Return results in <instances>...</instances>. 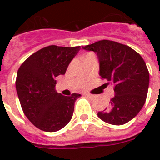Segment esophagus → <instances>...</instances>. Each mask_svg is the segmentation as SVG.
Segmentation results:
<instances>
[{"label": "esophagus", "instance_id": "1", "mask_svg": "<svg viewBox=\"0 0 160 160\" xmlns=\"http://www.w3.org/2000/svg\"><path fill=\"white\" fill-rule=\"evenodd\" d=\"M85 96H87L88 98H90V100H93L94 98H95V95H89V94H86Z\"/></svg>", "mask_w": 160, "mask_h": 160}]
</instances>
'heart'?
<instances>
[{
    "label": "heart",
    "mask_w": 160,
    "mask_h": 160,
    "mask_svg": "<svg viewBox=\"0 0 160 160\" xmlns=\"http://www.w3.org/2000/svg\"><path fill=\"white\" fill-rule=\"evenodd\" d=\"M92 55V54H89V55H87L86 56H88V55Z\"/></svg>",
    "instance_id": "b5f03b06"
}]
</instances>
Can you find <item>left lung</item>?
I'll return each instance as SVG.
<instances>
[{
	"instance_id": "left-lung-1",
	"label": "left lung",
	"mask_w": 160,
	"mask_h": 160,
	"mask_svg": "<svg viewBox=\"0 0 160 160\" xmlns=\"http://www.w3.org/2000/svg\"><path fill=\"white\" fill-rule=\"evenodd\" d=\"M97 55L102 79L114 85L110 105L98 117L114 125H122L136 116L146 100L149 74L141 55L129 46L103 40L82 46Z\"/></svg>"
}]
</instances>
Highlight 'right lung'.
<instances>
[{
    "label": "right lung",
    "mask_w": 160,
    "mask_h": 160,
    "mask_svg": "<svg viewBox=\"0 0 160 160\" xmlns=\"http://www.w3.org/2000/svg\"><path fill=\"white\" fill-rule=\"evenodd\" d=\"M80 49L47 46L27 58L17 71L16 89L24 114L43 131H58L72 118L75 100L81 95L58 93L55 78L65 75Z\"/></svg>",
    "instance_id": "right-lung-1"
}]
</instances>
